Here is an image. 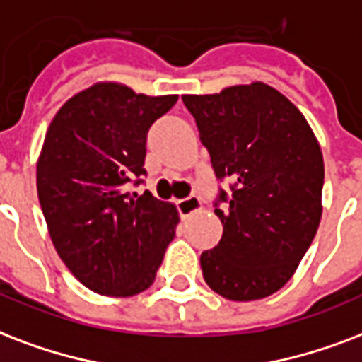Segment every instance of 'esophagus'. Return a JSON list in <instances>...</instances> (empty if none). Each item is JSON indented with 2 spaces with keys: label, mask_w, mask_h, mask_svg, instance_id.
Returning a JSON list of instances; mask_svg holds the SVG:
<instances>
[{
  "label": "esophagus",
  "mask_w": 362,
  "mask_h": 362,
  "mask_svg": "<svg viewBox=\"0 0 362 362\" xmlns=\"http://www.w3.org/2000/svg\"><path fill=\"white\" fill-rule=\"evenodd\" d=\"M202 207V202L200 198H196V196H189V198H183V200L177 202V209H179V215L181 217H189L192 213H196L198 209Z\"/></svg>",
  "instance_id": "1"
}]
</instances>
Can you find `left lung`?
<instances>
[{"mask_svg":"<svg viewBox=\"0 0 362 362\" xmlns=\"http://www.w3.org/2000/svg\"><path fill=\"white\" fill-rule=\"evenodd\" d=\"M221 190L217 247L204 251V279L228 300H259L293 277L321 223L323 153L295 103L255 81L217 94H185ZM227 206L218 209V202Z\"/></svg>","mask_w":362,"mask_h":362,"instance_id":"1","label":"left lung"}]
</instances>
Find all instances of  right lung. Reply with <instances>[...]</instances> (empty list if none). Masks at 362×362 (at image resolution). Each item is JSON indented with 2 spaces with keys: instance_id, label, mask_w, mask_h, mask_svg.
<instances>
[{
  "instance_id": "right-lung-1",
  "label": "right lung",
  "mask_w": 362,
  "mask_h": 362,
  "mask_svg": "<svg viewBox=\"0 0 362 362\" xmlns=\"http://www.w3.org/2000/svg\"><path fill=\"white\" fill-rule=\"evenodd\" d=\"M175 94H136L94 83L67 100L49 124L37 158V196L50 240L85 287L105 296L149 288L175 236L179 213L145 190L147 132Z\"/></svg>"
}]
</instances>
